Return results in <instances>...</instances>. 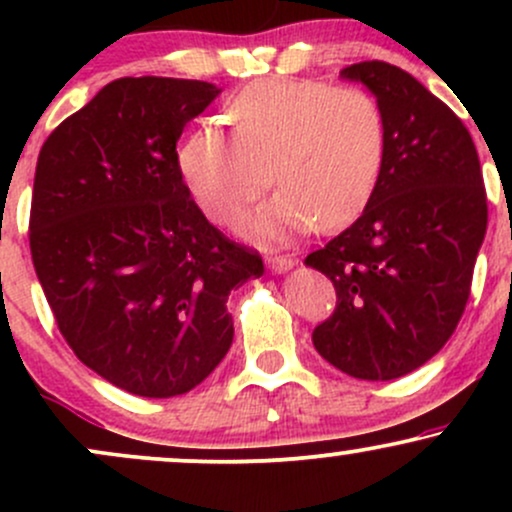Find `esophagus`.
Segmentation results:
<instances>
[{"mask_svg":"<svg viewBox=\"0 0 512 512\" xmlns=\"http://www.w3.org/2000/svg\"><path fill=\"white\" fill-rule=\"evenodd\" d=\"M267 264L272 272H289L293 267V257L289 255H269L267 257Z\"/></svg>","mask_w":512,"mask_h":512,"instance_id":"esophagus-1","label":"esophagus"}]
</instances>
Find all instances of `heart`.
I'll return each mask as SVG.
<instances>
[{"label": "heart", "instance_id": "heart-1", "mask_svg": "<svg viewBox=\"0 0 512 512\" xmlns=\"http://www.w3.org/2000/svg\"><path fill=\"white\" fill-rule=\"evenodd\" d=\"M226 117L231 134L202 127L180 146L185 185L221 226L243 219L272 175L279 190L255 214L257 233L281 238L313 223L334 231L361 214L383 173L385 115L361 86L257 81L233 98Z\"/></svg>", "mask_w": 512, "mask_h": 512}]
</instances>
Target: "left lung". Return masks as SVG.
<instances>
[{"mask_svg":"<svg viewBox=\"0 0 512 512\" xmlns=\"http://www.w3.org/2000/svg\"><path fill=\"white\" fill-rule=\"evenodd\" d=\"M385 115L383 173L366 209L305 257L337 291L313 330L325 361L358 380H395L424 366L455 332L486 236L484 178L462 120L404 69L351 64Z\"/></svg>","mask_w":512,"mask_h":512,"instance_id":"8db88e82","label":"left lung"}]
</instances>
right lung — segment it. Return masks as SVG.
<instances>
[{
	"mask_svg": "<svg viewBox=\"0 0 512 512\" xmlns=\"http://www.w3.org/2000/svg\"><path fill=\"white\" fill-rule=\"evenodd\" d=\"M216 96L207 81H110L52 129L35 166L28 240L57 330L139 397L202 383L231 349L228 296L264 272L182 180L175 146Z\"/></svg>",
	"mask_w": 512,
	"mask_h": 512,
	"instance_id": "obj_1",
	"label": "right lung"
}]
</instances>
